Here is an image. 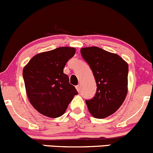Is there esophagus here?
Listing matches in <instances>:
<instances>
[{
  "instance_id": "34e87169",
  "label": "esophagus",
  "mask_w": 153,
  "mask_h": 153,
  "mask_svg": "<svg viewBox=\"0 0 153 153\" xmlns=\"http://www.w3.org/2000/svg\"><path fill=\"white\" fill-rule=\"evenodd\" d=\"M76 90H77V91H78V92H80V90H81V88H80V85H76Z\"/></svg>"
}]
</instances>
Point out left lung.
I'll return each mask as SVG.
<instances>
[{
    "label": "left lung",
    "mask_w": 153,
    "mask_h": 153,
    "mask_svg": "<svg viewBox=\"0 0 153 153\" xmlns=\"http://www.w3.org/2000/svg\"><path fill=\"white\" fill-rule=\"evenodd\" d=\"M80 52L91 67L97 86L95 97L85 101L88 111L97 119L108 117L126 98L128 64L116 53L97 46L82 48Z\"/></svg>",
    "instance_id": "1"
}]
</instances>
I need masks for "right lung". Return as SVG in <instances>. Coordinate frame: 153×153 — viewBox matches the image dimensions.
Returning <instances> with one entry per match:
<instances>
[{"instance_id": "obj_1", "label": "right lung", "mask_w": 153, "mask_h": 153, "mask_svg": "<svg viewBox=\"0 0 153 153\" xmlns=\"http://www.w3.org/2000/svg\"><path fill=\"white\" fill-rule=\"evenodd\" d=\"M71 47H59L33 56L23 71L30 103L41 114L50 118L65 113L78 92L63 73L66 62L75 54Z\"/></svg>"}]
</instances>
